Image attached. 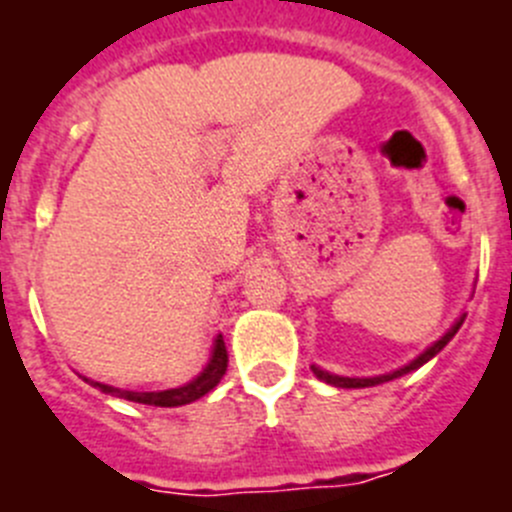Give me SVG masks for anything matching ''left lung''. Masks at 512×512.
I'll list each match as a JSON object with an SVG mask.
<instances>
[{"instance_id": "obj_1", "label": "left lung", "mask_w": 512, "mask_h": 512, "mask_svg": "<svg viewBox=\"0 0 512 512\" xmlns=\"http://www.w3.org/2000/svg\"><path fill=\"white\" fill-rule=\"evenodd\" d=\"M462 322H464V317H459V320L452 325V330H449L447 335L442 337V340L434 342V345H431L429 350H424V353H421L416 360H411L409 365H403L401 370H393V373H388V375H378V378H340V375H330V373H327V370H320V368H314V373H317V378H322V381L332 383V386H337V388H368V386H378V383L393 381V378H398V375L411 373V370L421 368V365H424L426 360H431V358H434V355L439 353V350H444V345H447V342L452 340L454 335H457V330H459V327H462Z\"/></svg>"}]
</instances>
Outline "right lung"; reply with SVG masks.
Returning a JSON list of instances; mask_svg holds the SVG:
<instances>
[{
    "label": "right lung",
    "instance_id": "add662e5",
    "mask_svg": "<svg viewBox=\"0 0 512 512\" xmlns=\"http://www.w3.org/2000/svg\"><path fill=\"white\" fill-rule=\"evenodd\" d=\"M225 368H228V350H225L223 335H218V340H215L213 358H210V363L205 365L203 373H200L198 378H195V381L187 383V386L170 388V391H154V393L121 391V388L106 386V383H93V386H96L98 391L109 393V396L126 398V401L147 403V406H185V403L198 401V398H203L205 393L213 391V388L220 383V378H223Z\"/></svg>",
    "mask_w": 512,
    "mask_h": 512
}]
</instances>
